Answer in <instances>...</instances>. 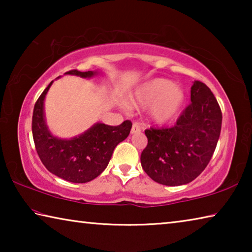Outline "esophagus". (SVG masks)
Masks as SVG:
<instances>
[{"label":"esophagus","instance_id":"obj_1","mask_svg":"<svg viewBox=\"0 0 252 252\" xmlns=\"http://www.w3.org/2000/svg\"><path fill=\"white\" fill-rule=\"evenodd\" d=\"M140 131H141V127L139 126L138 123H133V126H132V129H131V133H132V134L139 133Z\"/></svg>","mask_w":252,"mask_h":252}]
</instances>
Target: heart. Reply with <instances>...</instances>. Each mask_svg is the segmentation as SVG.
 <instances>
[{"mask_svg":"<svg viewBox=\"0 0 252 252\" xmlns=\"http://www.w3.org/2000/svg\"><path fill=\"white\" fill-rule=\"evenodd\" d=\"M186 91L173 81L156 78L139 85L131 93L129 104L135 109H149V116L156 125L172 122L183 109Z\"/></svg>","mask_w":252,"mask_h":252,"instance_id":"heart-1","label":"heart"}]
</instances>
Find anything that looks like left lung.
<instances>
[{
	"instance_id": "obj_1",
	"label": "left lung",
	"mask_w": 252,
	"mask_h": 252,
	"mask_svg": "<svg viewBox=\"0 0 252 252\" xmlns=\"http://www.w3.org/2000/svg\"><path fill=\"white\" fill-rule=\"evenodd\" d=\"M222 114L206 84L194 81L191 104L177 125L168 129L144 131L148 146L141 153V165L153 181L164 186H182L194 180L211 160L218 143Z\"/></svg>"
}]
</instances>
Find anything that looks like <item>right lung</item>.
Segmentation results:
<instances>
[{
    "instance_id": "obj_1",
    "label": "right lung",
    "mask_w": 252,
    "mask_h": 252,
    "mask_svg": "<svg viewBox=\"0 0 252 252\" xmlns=\"http://www.w3.org/2000/svg\"><path fill=\"white\" fill-rule=\"evenodd\" d=\"M65 74L90 79L100 72L72 70ZM52 83L40 95L33 110L32 133L37 155L45 168L57 177L74 183L89 182L108 167L114 149L129 135L132 123L126 120L112 126L96 122L73 138H58L49 130L44 114V100Z\"/></svg>"
}]
</instances>
